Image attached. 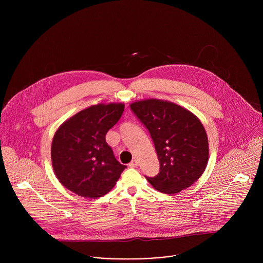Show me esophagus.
<instances>
[{
    "mask_svg": "<svg viewBox=\"0 0 263 263\" xmlns=\"http://www.w3.org/2000/svg\"><path fill=\"white\" fill-rule=\"evenodd\" d=\"M128 166L132 167V168H136V167L139 166V161H138L137 159H134V160L128 164Z\"/></svg>",
    "mask_w": 263,
    "mask_h": 263,
    "instance_id": "1",
    "label": "esophagus"
}]
</instances>
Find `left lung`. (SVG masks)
I'll list each match as a JSON object with an SVG mask.
<instances>
[{
    "mask_svg": "<svg viewBox=\"0 0 263 263\" xmlns=\"http://www.w3.org/2000/svg\"><path fill=\"white\" fill-rule=\"evenodd\" d=\"M130 109L149 130L160 162L159 173L146 177L152 186L167 194L191 186L209 161L208 136L200 120L166 100L137 101Z\"/></svg>",
    "mask_w": 263,
    "mask_h": 263,
    "instance_id": "1",
    "label": "left lung"
}]
</instances>
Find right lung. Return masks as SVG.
I'll use <instances>...</instances> for the list:
<instances>
[{
	"label": "right lung",
	"instance_id": "right-lung-1",
	"mask_svg": "<svg viewBox=\"0 0 263 263\" xmlns=\"http://www.w3.org/2000/svg\"><path fill=\"white\" fill-rule=\"evenodd\" d=\"M123 110L122 103L92 105L59 127L51 144V162L65 187L89 198L112 189L126 166L115 159L105 136Z\"/></svg>",
	"mask_w": 263,
	"mask_h": 263
}]
</instances>
